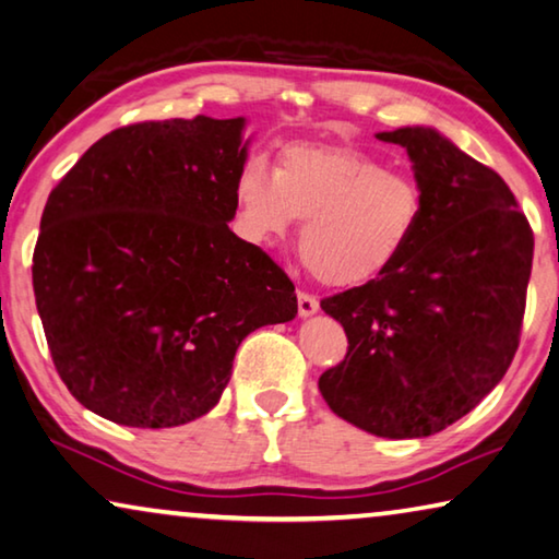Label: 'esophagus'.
Returning a JSON list of instances; mask_svg holds the SVG:
<instances>
[{"instance_id":"esophagus-1","label":"esophagus","mask_w":559,"mask_h":559,"mask_svg":"<svg viewBox=\"0 0 559 559\" xmlns=\"http://www.w3.org/2000/svg\"><path fill=\"white\" fill-rule=\"evenodd\" d=\"M298 313L304 316V318L318 313V298L311 296V294H304V290H300V294H298Z\"/></svg>"}]
</instances>
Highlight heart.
Segmentation results:
<instances>
[{
    "mask_svg": "<svg viewBox=\"0 0 559 559\" xmlns=\"http://www.w3.org/2000/svg\"><path fill=\"white\" fill-rule=\"evenodd\" d=\"M238 231L276 241L300 224V248L328 286L385 276L411 248L425 216L420 183L353 146L290 144L278 166L251 156L234 186Z\"/></svg>",
    "mask_w": 559,
    "mask_h": 559,
    "instance_id": "b5f03b06",
    "label": "heart"
}]
</instances>
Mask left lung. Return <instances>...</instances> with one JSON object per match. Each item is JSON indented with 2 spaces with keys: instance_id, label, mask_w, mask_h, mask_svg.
Instances as JSON below:
<instances>
[{
  "instance_id": "1",
  "label": "left lung",
  "mask_w": 559,
  "mask_h": 559,
  "mask_svg": "<svg viewBox=\"0 0 559 559\" xmlns=\"http://www.w3.org/2000/svg\"><path fill=\"white\" fill-rule=\"evenodd\" d=\"M378 139L407 148L425 216L385 276L328 296L348 353L318 378L335 415L380 438H425L463 418L520 345L533 228L498 171L438 131Z\"/></svg>"
}]
</instances>
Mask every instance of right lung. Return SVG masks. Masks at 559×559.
Masks as SVG:
<instances>
[{
    "mask_svg": "<svg viewBox=\"0 0 559 559\" xmlns=\"http://www.w3.org/2000/svg\"><path fill=\"white\" fill-rule=\"evenodd\" d=\"M241 131V117L129 123L49 193L34 298L59 378L106 420L201 418L246 335L298 313L286 271L228 228Z\"/></svg>",
    "mask_w": 559,
    "mask_h": 559,
    "instance_id": "right-lung-1",
    "label": "right lung"
}]
</instances>
